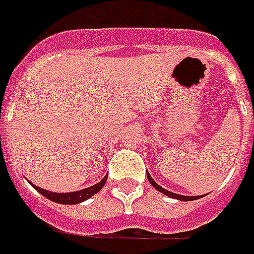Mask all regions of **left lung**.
Masks as SVG:
<instances>
[{"instance_id": "1", "label": "left lung", "mask_w": 254, "mask_h": 254, "mask_svg": "<svg viewBox=\"0 0 254 254\" xmlns=\"http://www.w3.org/2000/svg\"><path fill=\"white\" fill-rule=\"evenodd\" d=\"M146 175H147V179H149V182H150V185H152L153 188L156 189L157 191H160V193H163V194H165V195H168L170 198L179 199V201H194V199L204 197V195H182V194H176V193H172V191H168L167 189L161 188V186H159V185H157L156 182L153 181V178L150 176V174H149V172H146Z\"/></svg>"}]
</instances>
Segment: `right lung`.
<instances>
[{"label":"right lung","mask_w":254,"mask_h":254,"mask_svg":"<svg viewBox=\"0 0 254 254\" xmlns=\"http://www.w3.org/2000/svg\"><path fill=\"white\" fill-rule=\"evenodd\" d=\"M107 178L108 175H105L101 181L98 182V183H95V185H93V186L82 189V190H78V191H71V193H55V191H49V190L38 188L35 185H32L31 182H30V185L37 190L38 193H41L44 197H46L50 201H53V202L64 205H75L79 204V202H83L86 199H89L90 197H93L94 194L98 193L104 188V185L107 182Z\"/></svg>","instance_id":"add662e5"}]
</instances>
